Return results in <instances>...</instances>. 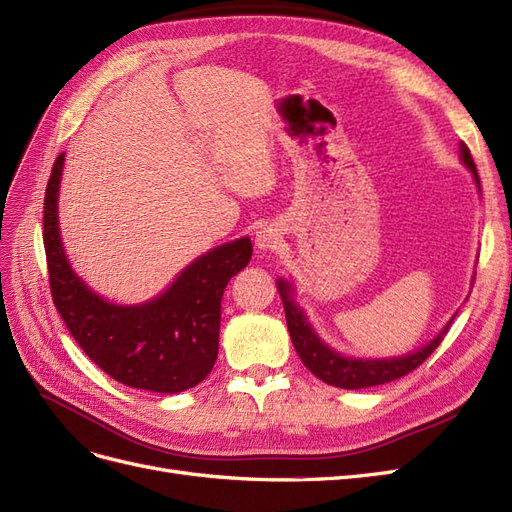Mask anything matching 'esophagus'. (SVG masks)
Listing matches in <instances>:
<instances>
[{
	"mask_svg": "<svg viewBox=\"0 0 512 512\" xmlns=\"http://www.w3.org/2000/svg\"><path fill=\"white\" fill-rule=\"evenodd\" d=\"M255 244H257L259 251H274L276 246L280 244V229L274 227V225L259 229L257 236H255Z\"/></svg>",
	"mask_w": 512,
	"mask_h": 512,
	"instance_id": "1",
	"label": "esophagus"
}]
</instances>
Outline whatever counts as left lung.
<instances>
[{
  "mask_svg": "<svg viewBox=\"0 0 512 512\" xmlns=\"http://www.w3.org/2000/svg\"><path fill=\"white\" fill-rule=\"evenodd\" d=\"M461 159H464L466 168L472 172L476 185L481 187L474 159L466 144H461ZM289 291L291 287L285 283V280H278V293L280 298H283L289 336L295 351H298L302 364L312 374L321 378L323 383L340 387V389H364L374 385H385L395 381V378L406 376L408 372L419 368L423 361L436 351V346L444 340V336H447L449 327L455 319L453 317L447 325H444L442 332L430 344L421 346V349L415 353H408L404 357H391V359H353V357H342L340 353L332 351L327 344L319 340L315 329L308 325L304 312L293 304Z\"/></svg>",
  "mask_w": 512,
  "mask_h": 512,
  "instance_id": "obj_1",
  "label": "left lung"
}]
</instances>
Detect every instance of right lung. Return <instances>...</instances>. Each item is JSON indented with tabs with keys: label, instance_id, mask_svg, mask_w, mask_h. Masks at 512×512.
Instances as JSON below:
<instances>
[{
	"label": "right lung",
	"instance_id": "add662e5",
	"mask_svg": "<svg viewBox=\"0 0 512 512\" xmlns=\"http://www.w3.org/2000/svg\"><path fill=\"white\" fill-rule=\"evenodd\" d=\"M65 153L55 159L44 195V251L55 308L82 351L114 381L155 393L202 383L219 355L221 298L251 261L253 244L240 238L195 259L159 298L117 306L93 293L70 268L57 221Z\"/></svg>",
	"mask_w": 512,
	"mask_h": 512
}]
</instances>
